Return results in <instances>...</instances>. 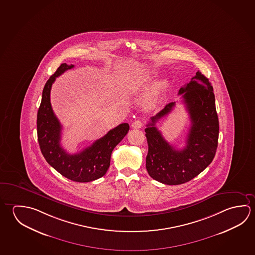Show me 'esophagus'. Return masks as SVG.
<instances>
[{
    "label": "esophagus",
    "mask_w": 255,
    "mask_h": 255,
    "mask_svg": "<svg viewBox=\"0 0 255 255\" xmlns=\"http://www.w3.org/2000/svg\"><path fill=\"white\" fill-rule=\"evenodd\" d=\"M143 124L142 122L138 121H134L132 124H131V127L133 128V129H139V128H141L142 127Z\"/></svg>",
    "instance_id": "34e87169"
}]
</instances>
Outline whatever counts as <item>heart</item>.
<instances>
[{
	"mask_svg": "<svg viewBox=\"0 0 255 255\" xmlns=\"http://www.w3.org/2000/svg\"><path fill=\"white\" fill-rule=\"evenodd\" d=\"M166 85H167L166 81H161L157 82L156 85L152 88V90L149 91V93L145 97L144 101H143L144 107L147 108V109L155 108L156 104L158 103V100L160 98L161 91L165 89Z\"/></svg>",
	"mask_w": 255,
	"mask_h": 255,
	"instance_id": "obj_1",
	"label": "heart"
}]
</instances>
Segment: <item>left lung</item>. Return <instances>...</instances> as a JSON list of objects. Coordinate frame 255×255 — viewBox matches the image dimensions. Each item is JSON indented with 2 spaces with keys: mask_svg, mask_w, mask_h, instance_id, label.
I'll use <instances>...</instances> for the list:
<instances>
[{
  "mask_svg": "<svg viewBox=\"0 0 255 255\" xmlns=\"http://www.w3.org/2000/svg\"><path fill=\"white\" fill-rule=\"evenodd\" d=\"M191 119L185 147L178 150L165 140L156 127L167 116L175 102L167 104L150 118L145 129L148 151L146 168L152 178L168 185L189 182L201 174L214 158L219 139V118L213 87L209 79L197 72L191 81L179 90Z\"/></svg>",
  "mask_w": 255,
  "mask_h": 255,
  "instance_id": "left-lung-1",
  "label": "left lung"
}]
</instances>
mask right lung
Wrapping results in <instances>:
<instances>
[{"label":"right lung","mask_w":255,"mask_h":255,"mask_svg":"<svg viewBox=\"0 0 255 255\" xmlns=\"http://www.w3.org/2000/svg\"><path fill=\"white\" fill-rule=\"evenodd\" d=\"M73 67L72 64L62 63L45 83L36 119L37 139L41 152L51 166L66 178L87 183L106 174L112 151L125 138L129 126L126 123L119 125L80 153L71 155L63 149L61 146L62 126L51 106L50 92L55 79Z\"/></svg>","instance_id":"obj_1"}]
</instances>
